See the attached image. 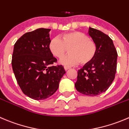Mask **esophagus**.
<instances>
[{"label":"esophagus","instance_id":"obj_1","mask_svg":"<svg viewBox=\"0 0 129 129\" xmlns=\"http://www.w3.org/2000/svg\"><path fill=\"white\" fill-rule=\"evenodd\" d=\"M70 69L69 67H67V66H64V69L66 70V71H67V70H69Z\"/></svg>","mask_w":129,"mask_h":129}]
</instances>
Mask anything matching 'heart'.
<instances>
[{
  "label": "heart",
  "mask_w": 129,
  "mask_h": 129,
  "mask_svg": "<svg viewBox=\"0 0 129 129\" xmlns=\"http://www.w3.org/2000/svg\"><path fill=\"white\" fill-rule=\"evenodd\" d=\"M50 52L54 57L60 58L70 48V55L60 60L63 66H71L79 62L86 64L91 62L96 55L97 47L94 41L80 31L65 33L52 38L48 45Z\"/></svg>",
  "instance_id": "obj_1"
}]
</instances>
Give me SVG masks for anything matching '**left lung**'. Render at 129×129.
<instances>
[{"instance_id":"obj_1","label":"left lung","mask_w":129,"mask_h":129,"mask_svg":"<svg viewBox=\"0 0 129 129\" xmlns=\"http://www.w3.org/2000/svg\"><path fill=\"white\" fill-rule=\"evenodd\" d=\"M88 33L97 50L93 59L78 71L75 87L83 94L94 96L107 91L114 80L118 55L108 35L92 27Z\"/></svg>"}]
</instances>
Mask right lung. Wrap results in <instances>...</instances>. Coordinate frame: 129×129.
I'll return each instance as SVG.
<instances>
[{
  "label": "right lung",
  "instance_id": "add662e5",
  "mask_svg": "<svg viewBox=\"0 0 129 129\" xmlns=\"http://www.w3.org/2000/svg\"><path fill=\"white\" fill-rule=\"evenodd\" d=\"M50 29L38 28L24 34L14 46L12 67L24 94L35 100L52 96L66 71L52 66L57 59L50 52Z\"/></svg>",
  "mask_w": 129,
  "mask_h": 129
}]
</instances>
